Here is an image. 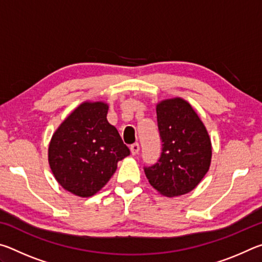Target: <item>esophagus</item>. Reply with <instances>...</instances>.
<instances>
[{"mask_svg": "<svg viewBox=\"0 0 262 262\" xmlns=\"http://www.w3.org/2000/svg\"><path fill=\"white\" fill-rule=\"evenodd\" d=\"M130 151L133 155H137L140 151V144L137 143V142H135V143H133L130 145Z\"/></svg>", "mask_w": 262, "mask_h": 262, "instance_id": "esophagus-1", "label": "esophagus"}]
</instances>
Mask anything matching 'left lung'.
Masks as SVG:
<instances>
[{"mask_svg":"<svg viewBox=\"0 0 262 262\" xmlns=\"http://www.w3.org/2000/svg\"><path fill=\"white\" fill-rule=\"evenodd\" d=\"M156 111L162 152L156 163L144 166V172L159 193L178 196L196 187L209 170L210 139L187 101L164 100Z\"/></svg>","mask_w":262,"mask_h":262,"instance_id":"1","label":"left lung"}]
</instances>
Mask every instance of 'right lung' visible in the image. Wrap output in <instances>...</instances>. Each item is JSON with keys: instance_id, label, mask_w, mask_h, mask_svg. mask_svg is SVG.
I'll return each instance as SVG.
<instances>
[{"instance_id": "right-lung-1", "label": "right lung", "mask_w": 262, "mask_h": 262, "mask_svg": "<svg viewBox=\"0 0 262 262\" xmlns=\"http://www.w3.org/2000/svg\"><path fill=\"white\" fill-rule=\"evenodd\" d=\"M108 106L84 103L53 135L48 161L62 187L86 198L103 188L117 164L130 154L117 128L106 119Z\"/></svg>"}]
</instances>
